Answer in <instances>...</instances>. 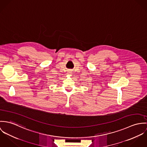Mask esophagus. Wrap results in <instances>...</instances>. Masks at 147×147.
Here are the masks:
<instances>
[{
	"label": "esophagus",
	"mask_w": 147,
	"mask_h": 147,
	"mask_svg": "<svg viewBox=\"0 0 147 147\" xmlns=\"http://www.w3.org/2000/svg\"><path fill=\"white\" fill-rule=\"evenodd\" d=\"M67 74H71V71H68V72H67Z\"/></svg>",
	"instance_id": "1"
}]
</instances>
